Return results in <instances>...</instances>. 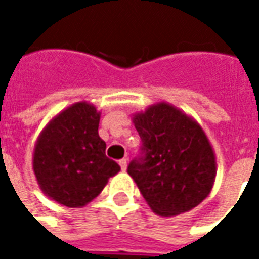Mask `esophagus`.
<instances>
[{
    "mask_svg": "<svg viewBox=\"0 0 259 259\" xmlns=\"http://www.w3.org/2000/svg\"><path fill=\"white\" fill-rule=\"evenodd\" d=\"M119 165H120L122 170H126V168H127V158H123V159H120V161H119Z\"/></svg>",
    "mask_w": 259,
    "mask_h": 259,
    "instance_id": "obj_1",
    "label": "esophagus"
}]
</instances>
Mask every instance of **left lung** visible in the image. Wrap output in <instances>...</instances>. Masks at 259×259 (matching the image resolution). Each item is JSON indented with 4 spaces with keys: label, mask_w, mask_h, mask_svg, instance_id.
I'll return each mask as SVG.
<instances>
[{
    "label": "left lung",
    "mask_w": 259,
    "mask_h": 259,
    "mask_svg": "<svg viewBox=\"0 0 259 259\" xmlns=\"http://www.w3.org/2000/svg\"><path fill=\"white\" fill-rule=\"evenodd\" d=\"M143 141V157L127 174L152 211L176 217L191 211L211 193L217 158L201 124L169 102L161 101L133 115Z\"/></svg>",
    "instance_id": "obj_1"
}]
</instances>
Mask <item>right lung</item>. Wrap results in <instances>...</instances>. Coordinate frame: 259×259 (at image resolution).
Listing matches in <instances>:
<instances>
[{
  "mask_svg": "<svg viewBox=\"0 0 259 259\" xmlns=\"http://www.w3.org/2000/svg\"><path fill=\"white\" fill-rule=\"evenodd\" d=\"M100 116L90 102H74L41 130L33 151V172L50 200L81 208L120 170L105 155L107 144L98 136Z\"/></svg>",
  "mask_w": 259,
  "mask_h": 259,
  "instance_id": "right-lung-1",
  "label": "right lung"
}]
</instances>
